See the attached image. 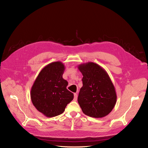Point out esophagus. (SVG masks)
Here are the masks:
<instances>
[{"label": "esophagus", "mask_w": 148, "mask_h": 148, "mask_svg": "<svg viewBox=\"0 0 148 148\" xmlns=\"http://www.w3.org/2000/svg\"><path fill=\"white\" fill-rule=\"evenodd\" d=\"M77 97H78L77 94V93H75L74 94V100L75 101H77Z\"/></svg>", "instance_id": "1"}]
</instances>
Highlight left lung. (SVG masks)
Here are the masks:
<instances>
[{
	"label": "left lung",
	"instance_id": "obj_1",
	"mask_svg": "<svg viewBox=\"0 0 148 148\" xmlns=\"http://www.w3.org/2000/svg\"><path fill=\"white\" fill-rule=\"evenodd\" d=\"M83 77L78 102L83 112L95 118H102L112 110L117 101L115 87L109 75L94 62L78 66Z\"/></svg>",
	"mask_w": 148,
	"mask_h": 148
}]
</instances>
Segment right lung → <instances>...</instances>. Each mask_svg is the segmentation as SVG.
<instances>
[{"label":"right lung","mask_w":148,"mask_h":148,"mask_svg":"<svg viewBox=\"0 0 148 148\" xmlns=\"http://www.w3.org/2000/svg\"><path fill=\"white\" fill-rule=\"evenodd\" d=\"M65 67L62 62H54L40 71L31 89V99L39 112L47 117L62 114L73 99L66 89L68 82L62 77Z\"/></svg>","instance_id":"add662e5"}]
</instances>
